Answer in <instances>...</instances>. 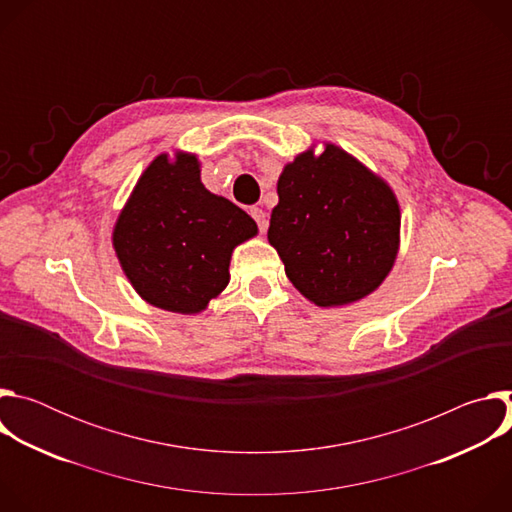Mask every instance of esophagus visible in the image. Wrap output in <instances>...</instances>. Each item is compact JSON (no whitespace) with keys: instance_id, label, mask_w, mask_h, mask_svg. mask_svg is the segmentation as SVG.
I'll use <instances>...</instances> for the list:
<instances>
[{"instance_id":"34e87169","label":"esophagus","mask_w":512,"mask_h":512,"mask_svg":"<svg viewBox=\"0 0 512 512\" xmlns=\"http://www.w3.org/2000/svg\"><path fill=\"white\" fill-rule=\"evenodd\" d=\"M251 216L255 218V223H257V227H259V231L265 233V231H267V214H265L259 206H253V208H251Z\"/></svg>"}]
</instances>
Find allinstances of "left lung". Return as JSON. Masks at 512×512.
<instances>
[{
	"mask_svg": "<svg viewBox=\"0 0 512 512\" xmlns=\"http://www.w3.org/2000/svg\"><path fill=\"white\" fill-rule=\"evenodd\" d=\"M267 239L285 275L316 306L356 302L375 291L399 249V204L391 188L328 143L287 164L277 182Z\"/></svg>",
	"mask_w": 512,
	"mask_h": 512,
	"instance_id": "obj_1",
	"label": "left lung"
}]
</instances>
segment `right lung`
Instances as JSON below:
<instances>
[{"instance_id":"obj_1","label":"right lung","mask_w":512,"mask_h":512,"mask_svg":"<svg viewBox=\"0 0 512 512\" xmlns=\"http://www.w3.org/2000/svg\"><path fill=\"white\" fill-rule=\"evenodd\" d=\"M253 218L200 182L198 160L158 156L119 214L113 245L137 294L156 308L196 314L229 283L233 249Z\"/></svg>"}]
</instances>
